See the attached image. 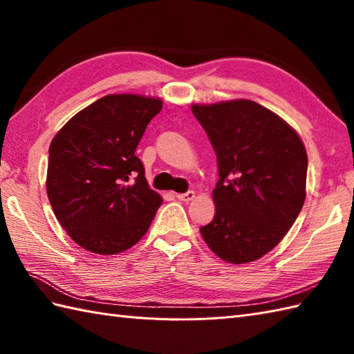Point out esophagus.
<instances>
[{
  "label": "esophagus",
  "mask_w": 354,
  "mask_h": 354,
  "mask_svg": "<svg viewBox=\"0 0 354 354\" xmlns=\"http://www.w3.org/2000/svg\"><path fill=\"white\" fill-rule=\"evenodd\" d=\"M176 198H178L179 201H183V202H190V201H193L194 198H196V193H194V192L178 193V194H176Z\"/></svg>",
  "instance_id": "34e87169"
}]
</instances>
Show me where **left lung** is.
Segmentation results:
<instances>
[{"instance_id": "8db88e82", "label": "left lung", "mask_w": 354, "mask_h": 354, "mask_svg": "<svg viewBox=\"0 0 354 354\" xmlns=\"http://www.w3.org/2000/svg\"><path fill=\"white\" fill-rule=\"evenodd\" d=\"M217 156L216 213L202 227L217 257L261 259L281 242L306 199L307 152L293 127L252 100L192 104Z\"/></svg>"}]
</instances>
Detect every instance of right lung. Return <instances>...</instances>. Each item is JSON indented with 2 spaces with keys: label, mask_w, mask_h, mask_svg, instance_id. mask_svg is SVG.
<instances>
[{
  "label": "right lung",
  "mask_w": 354,
  "mask_h": 354,
  "mask_svg": "<svg viewBox=\"0 0 354 354\" xmlns=\"http://www.w3.org/2000/svg\"><path fill=\"white\" fill-rule=\"evenodd\" d=\"M158 97L108 94L66 122L48 149L47 194L74 242L99 255L127 251L146 234L161 194L135 155Z\"/></svg>",
  "instance_id": "1"
}]
</instances>
